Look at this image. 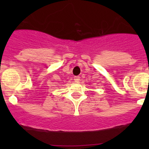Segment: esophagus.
Instances as JSON below:
<instances>
[{
    "label": "esophagus",
    "mask_w": 149,
    "mask_h": 149,
    "mask_svg": "<svg viewBox=\"0 0 149 149\" xmlns=\"http://www.w3.org/2000/svg\"><path fill=\"white\" fill-rule=\"evenodd\" d=\"M74 81H80V77H79V76H74Z\"/></svg>",
    "instance_id": "obj_1"
}]
</instances>
